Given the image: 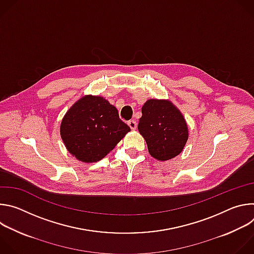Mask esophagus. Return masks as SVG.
Instances as JSON below:
<instances>
[{
    "instance_id": "obj_1",
    "label": "esophagus",
    "mask_w": 254,
    "mask_h": 254,
    "mask_svg": "<svg viewBox=\"0 0 254 254\" xmlns=\"http://www.w3.org/2000/svg\"><path fill=\"white\" fill-rule=\"evenodd\" d=\"M127 126L130 127V129L134 130L136 128V122L134 120H130L127 122Z\"/></svg>"
}]
</instances>
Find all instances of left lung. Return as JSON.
Here are the masks:
<instances>
[{
    "instance_id": "left-lung-1",
    "label": "left lung",
    "mask_w": 254,
    "mask_h": 254,
    "mask_svg": "<svg viewBox=\"0 0 254 254\" xmlns=\"http://www.w3.org/2000/svg\"><path fill=\"white\" fill-rule=\"evenodd\" d=\"M150 155L168 161L183 151L188 139L187 123L178 108L166 99H149L141 107L137 126Z\"/></svg>"
}]
</instances>
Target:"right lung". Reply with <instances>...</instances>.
<instances>
[{
    "instance_id": "add662e5",
    "label": "right lung",
    "mask_w": 254,
    "mask_h": 254,
    "mask_svg": "<svg viewBox=\"0 0 254 254\" xmlns=\"http://www.w3.org/2000/svg\"><path fill=\"white\" fill-rule=\"evenodd\" d=\"M129 130L113 104L93 95H85L72 105L60 126L66 149L83 163L103 159Z\"/></svg>"
}]
</instances>
